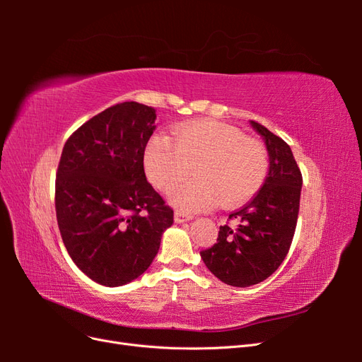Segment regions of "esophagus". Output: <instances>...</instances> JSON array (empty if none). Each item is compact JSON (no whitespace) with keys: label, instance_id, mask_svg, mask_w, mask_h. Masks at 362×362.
<instances>
[{"label":"esophagus","instance_id":"1","mask_svg":"<svg viewBox=\"0 0 362 362\" xmlns=\"http://www.w3.org/2000/svg\"><path fill=\"white\" fill-rule=\"evenodd\" d=\"M190 218H192V216L182 214V213H175V222H177V223H184V222H189Z\"/></svg>","mask_w":362,"mask_h":362}]
</instances>
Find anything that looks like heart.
Wrapping results in <instances>:
<instances>
[{
    "label": "heart",
    "mask_w": 362,
    "mask_h": 362,
    "mask_svg": "<svg viewBox=\"0 0 362 362\" xmlns=\"http://www.w3.org/2000/svg\"><path fill=\"white\" fill-rule=\"evenodd\" d=\"M175 141L154 136L145 151L149 181L170 192L190 175L194 178L173 192L172 204L196 213L214 206L237 205L252 198L269 173L266 146L242 131L213 119L193 120L173 129Z\"/></svg>",
    "instance_id": "b5f03b06"
}]
</instances>
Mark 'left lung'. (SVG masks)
I'll return each instance as SVG.
<instances>
[{"mask_svg": "<svg viewBox=\"0 0 362 362\" xmlns=\"http://www.w3.org/2000/svg\"><path fill=\"white\" fill-rule=\"evenodd\" d=\"M264 139L269 173L257 196L229 214L237 226L223 225L217 243L201 252L216 278L233 287H249L267 279L286 259L298 223L302 173L290 146L266 127L250 120Z\"/></svg>", "mask_w": 362, "mask_h": 362, "instance_id": "obj_1", "label": "left lung"}]
</instances>
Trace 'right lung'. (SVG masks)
<instances>
[{
  "label": "right lung",
  "mask_w": 362,
  "mask_h": 362,
  "mask_svg": "<svg viewBox=\"0 0 362 362\" xmlns=\"http://www.w3.org/2000/svg\"><path fill=\"white\" fill-rule=\"evenodd\" d=\"M156 110L120 103L64 144L56 175L63 243L84 275L119 287L146 272L173 223V210L146 181L144 156Z\"/></svg>",
  "instance_id": "right-lung-1"
}]
</instances>
